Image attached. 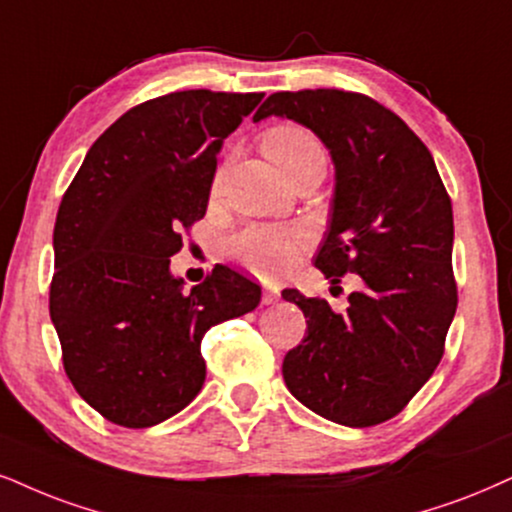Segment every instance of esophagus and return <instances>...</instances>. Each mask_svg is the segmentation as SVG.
<instances>
[{"label":"esophagus","instance_id":"34e87169","mask_svg":"<svg viewBox=\"0 0 512 512\" xmlns=\"http://www.w3.org/2000/svg\"><path fill=\"white\" fill-rule=\"evenodd\" d=\"M261 299H263V304H275V301L280 299V287H275V285H263Z\"/></svg>","mask_w":512,"mask_h":512}]
</instances>
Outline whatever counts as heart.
<instances>
[{
    "label": "heart",
    "instance_id": "b5f03b06",
    "mask_svg": "<svg viewBox=\"0 0 512 512\" xmlns=\"http://www.w3.org/2000/svg\"><path fill=\"white\" fill-rule=\"evenodd\" d=\"M261 147L289 180L301 170L325 163V149L311 130L299 123L273 125L263 132ZM225 166L218 168L213 189L223 185ZM306 246V235L301 230L285 225H249L235 237L227 239V256L235 258L261 277H275L285 273L296 263L301 249Z\"/></svg>",
    "mask_w": 512,
    "mask_h": 512
}]
</instances>
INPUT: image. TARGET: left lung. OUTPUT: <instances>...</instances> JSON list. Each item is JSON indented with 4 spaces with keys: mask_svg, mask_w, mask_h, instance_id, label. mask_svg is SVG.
I'll list each match as a JSON object with an SVG mask.
<instances>
[{
    "mask_svg": "<svg viewBox=\"0 0 512 512\" xmlns=\"http://www.w3.org/2000/svg\"><path fill=\"white\" fill-rule=\"evenodd\" d=\"M292 118L334 161V199L315 268L339 285L361 277L344 313L296 289L282 296L306 315V337L285 356L292 394L323 418L372 427L399 415L444 356L458 306L453 208L430 149L361 92L270 94L254 121Z\"/></svg>",
    "mask_w": 512,
    "mask_h": 512,
    "instance_id": "8db88e82",
    "label": "left lung"
}]
</instances>
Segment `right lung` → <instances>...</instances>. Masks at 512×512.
Returning <instances> with one entry per match:
<instances>
[{"mask_svg":"<svg viewBox=\"0 0 512 512\" xmlns=\"http://www.w3.org/2000/svg\"><path fill=\"white\" fill-rule=\"evenodd\" d=\"M263 92L182 90L137 104L92 144L54 225L49 315L75 391L113 425H159L206 380L201 339L254 311L261 287L216 266L170 275L206 216L218 151Z\"/></svg>","mask_w":512,"mask_h":512,"instance_id":"1","label":"right lung"}]
</instances>
